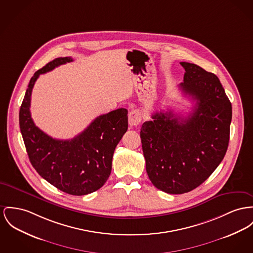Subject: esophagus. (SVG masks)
<instances>
[{"label":"esophagus","instance_id":"esophagus-1","mask_svg":"<svg viewBox=\"0 0 253 253\" xmlns=\"http://www.w3.org/2000/svg\"><path fill=\"white\" fill-rule=\"evenodd\" d=\"M142 121V115L139 110H132L128 114V124L130 126H137Z\"/></svg>","mask_w":253,"mask_h":253}]
</instances>
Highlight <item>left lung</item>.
I'll list each match as a JSON object with an SVG mask.
<instances>
[{
	"mask_svg": "<svg viewBox=\"0 0 253 253\" xmlns=\"http://www.w3.org/2000/svg\"><path fill=\"white\" fill-rule=\"evenodd\" d=\"M180 90L196 101L186 118L155 112L140 131L152 184L168 194L188 193L203 183L227 151L232 106L218 77L189 62Z\"/></svg>",
	"mask_w": 253,
	"mask_h": 253,
	"instance_id": "left-lung-1",
	"label": "left lung"
}]
</instances>
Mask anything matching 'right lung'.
Instances as JSON below:
<instances>
[{
  "label": "right lung",
  "mask_w": 253,
  "mask_h": 253,
  "mask_svg": "<svg viewBox=\"0 0 253 253\" xmlns=\"http://www.w3.org/2000/svg\"><path fill=\"white\" fill-rule=\"evenodd\" d=\"M71 61V57H58L34 73L20 108L19 125L36 171L60 191L84 196L108 179L115 148L127 130V110L120 108L99 116L71 140L53 139L39 129L30 111L34 84L41 74Z\"/></svg>",
  "instance_id": "add662e5"
}]
</instances>
